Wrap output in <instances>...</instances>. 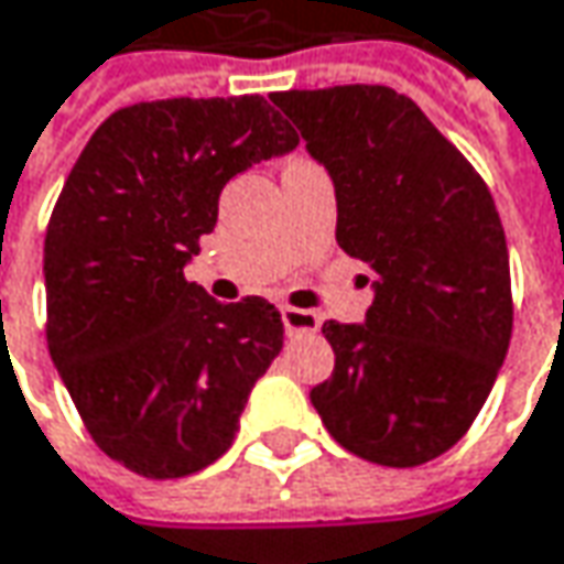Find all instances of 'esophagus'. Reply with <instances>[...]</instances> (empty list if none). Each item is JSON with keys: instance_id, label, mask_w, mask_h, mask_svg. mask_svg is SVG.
Instances as JSON below:
<instances>
[{"instance_id": "obj_1", "label": "esophagus", "mask_w": 564, "mask_h": 564, "mask_svg": "<svg viewBox=\"0 0 564 564\" xmlns=\"http://www.w3.org/2000/svg\"><path fill=\"white\" fill-rule=\"evenodd\" d=\"M281 318L286 334H306V330H318V315L315 312H306V308H293L281 306Z\"/></svg>"}]
</instances>
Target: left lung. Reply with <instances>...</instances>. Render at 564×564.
<instances>
[{
  "label": "left lung",
  "mask_w": 564,
  "mask_h": 564,
  "mask_svg": "<svg viewBox=\"0 0 564 564\" xmlns=\"http://www.w3.org/2000/svg\"><path fill=\"white\" fill-rule=\"evenodd\" d=\"M271 100L328 170L340 249L376 274L366 318L322 328L334 372L312 388V406L356 457L426 464L477 420L508 354L511 274L496 202L426 112L391 87Z\"/></svg>",
  "instance_id": "1"
}]
</instances>
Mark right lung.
Returning <instances> with one entry per match:
<instances>
[{"instance_id": "1", "label": "right lung", "mask_w": 564, "mask_h": 564, "mask_svg": "<svg viewBox=\"0 0 564 564\" xmlns=\"http://www.w3.org/2000/svg\"><path fill=\"white\" fill-rule=\"evenodd\" d=\"M296 144L258 94L173 97L112 112L62 185L43 246L50 356L90 438L141 477L214 464L281 354L268 300L217 303L183 271L224 185Z\"/></svg>"}]
</instances>
